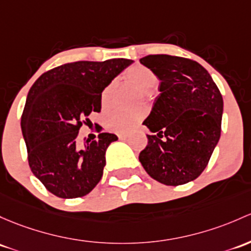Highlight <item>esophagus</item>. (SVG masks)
Segmentation results:
<instances>
[{
	"mask_svg": "<svg viewBox=\"0 0 251 251\" xmlns=\"http://www.w3.org/2000/svg\"><path fill=\"white\" fill-rule=\"evenodd\" d=\"M126 137H127V134H125V133H118V138H119V139H125Z\"/></svg>",
	"mask_w": 251,
	"mask_h": 251,
	"instance_id": "esophagus-1",
	"label": "esophagus"
}]
</instances>
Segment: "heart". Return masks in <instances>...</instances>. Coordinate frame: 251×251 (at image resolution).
<instances>
[{
    "label": "heart",
    "instance_id": "1",
    "mask_svg": "<svg viewBox=\"0 0 251 251\" xmlns=\"http://www.w3.org/2000/svg\"><path fill=\"white\" fill-rule=\"evenodd\" d=\"M123 80L127 84L136 86L142 91L143 95H148L150 90L156 86L157 75L152 72L150 68L144 65L131 66L124 72ZM115 86L114 84H109L105 86L101 94V105L103 109H108L112 105V99L114 95ZM143 118L142 110H133V112H124V110H117L108 115L105 119V125L108 128L118 133H128L137 126V124Z\"/></svg>",
    "mask_w": 251,
    "mask_h": 251
}]
</instances>
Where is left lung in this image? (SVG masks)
Wrapping results in <instances>:
<instances>
[{"mask_svg": "<svg viewBox=\"0 0 251 251\" xmlns=\"http://www.w3.org/2000/svg\"><path fill=\"white\" fill-rule=\"evenodd\" d=\"M160 79V95L143 121L152 134L139 161L152 179L165 185L195 180L209 162L221 133L224 101L203 66L172 55L142 57Z\"/></svg>", "mask_w": 251, "mask_h": 251, "instance_id": "1", "label": "left lung"}]
</instances>
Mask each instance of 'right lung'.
Returning <instances> with one entry per match:
<instances>
[{"label": "right lung", "instance_id": "obj_1", "mask_svg": "<svg viewBox=\"0 0 251 251\" xmlns=\"http://www.w3.org/2000/svg\"><path fill=\"white\" fill-rule=\"evenodd\" d=\"M133 61L65 63L43 73L28 91L21 131L31 171L48 191L61 199L88 195L101 180L105 150L118 137L100 133L78 143L79 128L101 112V94Z\"/></svg>", "mask_w": 251, "mask_h": 251}]
</instances>
